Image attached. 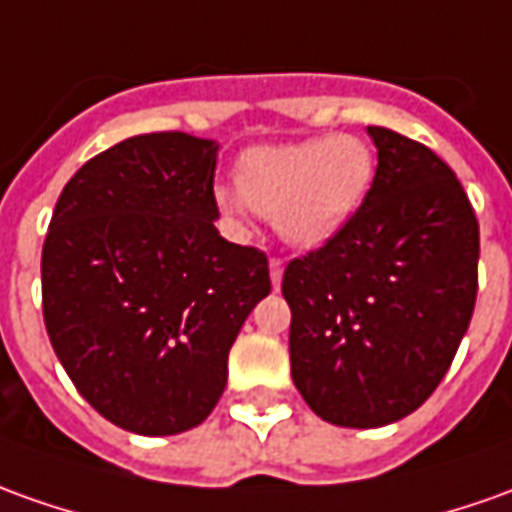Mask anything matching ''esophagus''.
Listing matches in <instances>:
<instances>
[{
	"label": "esophagus",
	"mask_w": 512,
	"mask_h": 512,
	"mask_svg": "<svg viewBox=\"0 0 512 512\" xmlns=\"http://www.w3.org/2000/svg\"><path fill=\"white\" fill-rule=\"evenodd\" d=\"M281 276H284V262L281 259H270V281H273V287H281Z\"/></svg>",
	"instance_id": "obj_1"
}]
</instances>
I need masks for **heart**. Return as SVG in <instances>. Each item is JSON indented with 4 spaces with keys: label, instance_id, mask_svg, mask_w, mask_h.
<instances>
[{
    "label": "heart",
    "instance_id": "1",
    "mask_svg": "<svg viewBox=\"0 0 512 512\" xmlns=\"http://www.w3.org/2000/svg\"><path fill=\"white\" fill-rule=\"evenodd\" d=\"M373 172L370 147L354 136L253 147L236 167L239 192L220 186L214 200L236 220L250 209L270 214L284 242L317 248L357 214L370 192Z\"/></svg>",
    "mask_w": 512,
    "mask_h": 512
}]
</instances>
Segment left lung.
<instances>
[{"instance_id": "8db88e82", "label": "left lung", "mask_w": 512, "mask_h": 512, "mask_svg": "<svg viewBox=\"0 0 512 512\" xmlns=\"http://www.w3.org/2000/svg\"><path fill=\"white\" fill-rule=\"evenodd\" d=\"M365 203L284 270L292 382L334 426L396 424L435 393L477 301L479 225L449 164L396 130Z\"/></svg>"}]
</instances>
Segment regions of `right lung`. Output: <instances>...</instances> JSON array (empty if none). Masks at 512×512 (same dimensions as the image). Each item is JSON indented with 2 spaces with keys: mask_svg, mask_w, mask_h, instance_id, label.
Returning a JSON list of instances; mask_svg holds the SVG:
<instances>
[{
  "mask_svg": "<svg viewBox=\"0 0 512 512\" xmlns=\"http://www.w3.org/2000/svg\"><path fill=\"white\" fill-rule=\"evenodd\" d=\"M220 144L144 133L63 186L41 253L49 343L102 418L161 438L203 424L228 351L270 295L267 256L222 239Z\"/></svg>",
  "mask_w": 512,
  "mask_h": 512,
  "instance_id": "add662e5",
  "label": "right lung"
}]
</instances>
